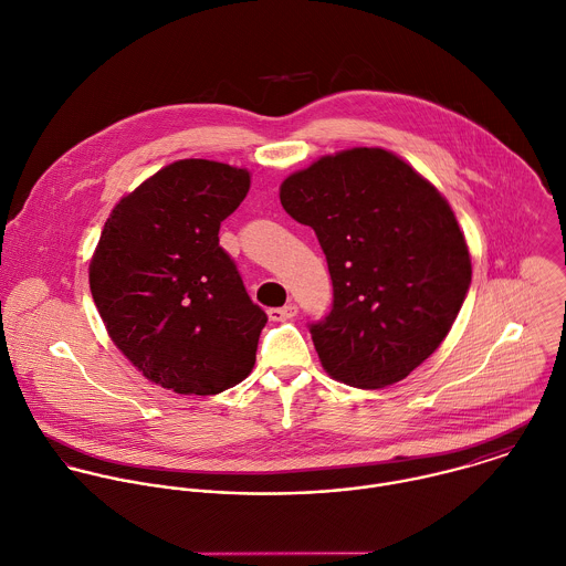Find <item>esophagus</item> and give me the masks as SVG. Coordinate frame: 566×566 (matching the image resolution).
I'll return each instance as SVG.
<instances>
[{"mask_svg":"<svg viewBox=\"0 0 566 566\" xmlns=\"http://www.w3.org/2000/svg\"><path fill=\"white\" fill-rule=\"evenodd\" d=\"M296 314H298V307H296V305H285V307H272V310H268V316H270V321H274V323L290 321V318H294Z\"/></svg>","mask_w":566,"mask_h":566,"instance_id":"esophagus-1","label":"esophagus"}]
</instances>
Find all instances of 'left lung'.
Here are the masks:
<instances>
[{"label": "left lung", "mask_w": 566, "mask_h": 566, "mask_svg": "<svg viewBox=\"0 0 566 566\" xmlns=\"http://www.w3.org/2000/svg\"><path fill=\"white\" fill-rule=\"evenodd\" d=\"M279 197L327 259L334 305L310 327L323 369L358 389L407 378L444 340L471 283L449 201L385 148L325 155Z\"/></svg>", "instance_id": "1"}]
</instances>
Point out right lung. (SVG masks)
Segmentation results:
<instances>
[{
    "label": "right lung",
    "instance_id": "right-lung-1",
    "mask_svg": "<svg viewBox=\"0 0 566 566\" xmlns=\"http://www.w3.org/2000/svg\"><path fill=\"white\" fill-rule=\"evenodd\" d=\"M250 190V172L181 159L113 208L88 279L117 349L155 385L212 396L254 367L265 312L219 245V228Z\"/></svg>",
    "mask_w": 566,
    "mask_h": 566
}]
</instances>
